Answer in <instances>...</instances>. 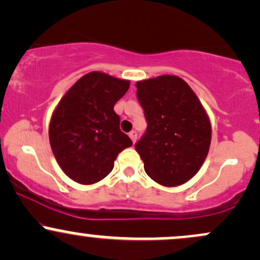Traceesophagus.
<instances>
[{
  "label": "esophagus",
  "instance_id": "esophagus-1",
  "mask_svg": "<svg viewBox=\"0 0 260 260\" xmlns=\"http://www.w3.org/2000/svg\"><path fill=\"white\" fill-rule=\"evenodd\" d=\"M129 138L132 139L133 143H136V140H137V132H136V131H132V132H129Z\"/></svg>",
  "mask_w": 260,
  "mask_h": 260
}]
</instances>
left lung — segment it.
<instances>
[{"instance_id":"obj_1","label":"left lung","mask_w":260,"mask_h":260,"mask_svg":"<svg viewBox=\"0 0 260 260\" xmlns=\"http://www.w3.org/2000/svg\"><path fill=\"white\" fill-rule=\"evenodd\" d=\"M148 122L136 144L151 180L165 187L186 183L207 157L211 142L208 113L196 92L177 76H159L136 83Z\"/></svg>"}]
</instances>
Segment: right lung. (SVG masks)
Listing matches in <instances>:
<instances>
[{"mask_svg":"<svg viewBox=\"0 0 260 260\" xmlns=\"http://www.w3.org/2000/svg\"><path fill=\"white\" fill-rule=\"evenodd\" d=\"M128 88L129 80L94 71L77 80L52 112V153L62 171L77 183L92 184L105 178L117 155L132 145L113 110Z\"/></svg>","mask_w":260,"mask_h":260,"instance_id":"right-lung-1","label":"right lung"}]
</instances>
